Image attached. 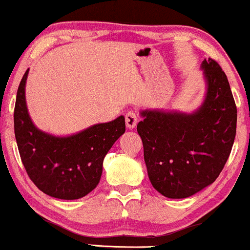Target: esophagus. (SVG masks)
<instances>
[{"label":"esophagus","mask_w":250,"mask_h":250,"mask_svg":"<svg viewBox=\"0 0 250 250\" xmlns=\"http://www.w3.org/2000/svg\"><path fill=\"white\" fill-rule=\"evenodd\" d=\"M137 114L135 111H128L125 115V125L129 129H134L137 125Z\"/></svg>","instance_id":"1"}]
</instances>
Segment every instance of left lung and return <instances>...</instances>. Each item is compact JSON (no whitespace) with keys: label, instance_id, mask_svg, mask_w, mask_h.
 Segmentation results:
<instances>
[{"label":"left lung","instance_id":"1","mask_svg":"<svg viewBox=\"0 0 250 250\" xmlns=\"http://www.w3.org/2000/svg\"><path fill=\"white\" fill-rule=\"evenodd\" d=\"M207 91L193 113L142 110L137 133L153 187L186 199L208 187L225 167L236 135L237 110L225 71L213 59L201 63Z\"/></svg>","mask_w":250,"mask_h":250}]
</instances>
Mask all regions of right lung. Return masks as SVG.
Masks as SVG:
<instances>
[{
  "instance_id": "right-lung-1",
  "label": "right lung",
  "mask_w": 250,
  "mask_h": 250,
  "mask_svg": "<svg viewBox=\"0 0 250 250\" xmlns=\"http://www.w3.org/2000/svg\"><path fill=\"white\" fill-rule=\"evenodd\" d=\"M24 73L17 89L14 129L20 156L27 174L44 194L61 200H77L99 185L103 160L125 131V117L99 123L69 136L42 131L31 121L25 102Z\"/></svg>"
}]
</instances>
